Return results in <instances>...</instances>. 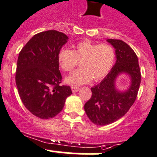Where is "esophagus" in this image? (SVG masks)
Segmentation results:
<instances>
[{"label": "esophagus", "instance_id": "obj_1", "mask_svg": "<svg viewBox=\"0 0 157 157\" xmlns=\"http://www.w3.org/2000/svg\"><path fill=\"white\" fill-rule=\"evenodd\" d=\"M79 90V87H77V86H71V91H72L73 93H76V92H78Z\"/></svg>", "mask_w": 157, "mask_h": 157}]
</instances>
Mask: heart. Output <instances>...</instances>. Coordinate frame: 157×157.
<instances>
[{
    "label": "heart",
    "instance_id": "1",
    "mask_svg": "<svg viewBox=\"0 0 157 157\" xmlns=\"http://www.w3.org/2000/svg\"><path fill=\"white\" fill-rule=\"evenodd\" d=\"M57 57L61 68L66 72H71L81 61V68L65 79L68 84L79 86L90 82L93 78L98 81L104 78L113 67L116 54L110 44L84 40L77 43L73 50L61 49Z\"/></svg>",
    "mask_w": 157,
    "mask_h": 157
}]
</instances>
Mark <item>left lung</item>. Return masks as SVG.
<instances>
[{"label":"left lung","mask_w":157,"mask_h":157,"mask_svg":"<svg viewBox=\"0 0 157 157\" xmlns=\"http://www.w3.org/2000/svg\"><path fill=\"white\" fill-rule=\"evenodd\" d=\"M115 49L116 63L100 84L92 87V96L85 103L84 109L90 120L96 125H107L125 114L137 97L141 83V72L138 57L126 43L121 40L108 39ZM130 77L129 87L119 91L115 81L121 74Z\"/></svg>","instance_id":"1"}]
</instances>
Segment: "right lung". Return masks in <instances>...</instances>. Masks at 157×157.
Returning a JSON list of instances; mask_svg holds the SVG:
<instances>
[{
    "mask_svg": "<svg viewBox=\"0 0 157 157\" xmlns=\"http://www.w3.org/2000/svg\"><path fill=\"white\" fill-rule=\"evenodd\" d=\"M68 37L48 30L32 37L18 54L15 82L21 102L41 119L55 117L62 110L70 86H61L58 53Z\"/></svg>",
    "mask_w": 157,
    "mask_h": 157,
    "instance_id": "1",
    "label": "right lung"
}]
</instances>
